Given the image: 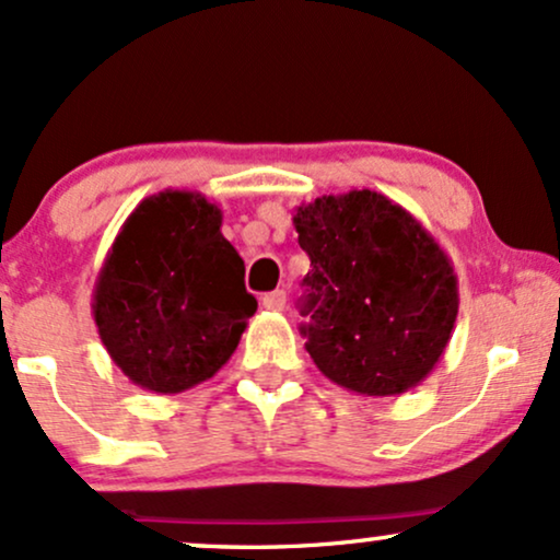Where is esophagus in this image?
<instances>
[{
  "label": "esophagus",
  "instance_id": "34e87169",
  "mask_svg": "<svg viewBox=\"0 0 560 560\" xmlns=\"http://www.w3.org/2000/svg\"><path fill=\"white\" fill-rule=\"evenodd\" d=\"M262 307H266V311H284V307H287V294L281 292V289L262 294Z\"/></svg>",
  "mask_w": 560,
  "mask_h": 560
}]
</instances>
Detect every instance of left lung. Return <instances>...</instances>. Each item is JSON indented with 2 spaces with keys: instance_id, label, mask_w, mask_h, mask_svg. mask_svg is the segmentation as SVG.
<instances>
[{
  "instance_id": "8db88e82",
  "label": "left lung",
  "mask_w": 560,
  "mask_h": 560,
  "mask_svg": "<svg viewBox=\"0 0 560 560\" xmlns=\"http://www.w3.org/2000/svg\"><path fill=\"white\" fill-rule=\"evenodd\" d=\"M311 258L302 326L326 378L365 397L419 387L458 318L453 260L402 205L371 189L324 195L294 208Z\"/></svg>"
}]
</instances>
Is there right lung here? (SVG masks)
Instances as JSON below:
<instances>
[{
    "label": "right lung",
    "instance_id": "obj_1",
    "mask_svg": "<svg viewBox=\"0 0 560 560\" xmlns=\"http://www.w3.org/2000/svg\"><path fill=\"white\" fill-rule=\"evenodd\" d=\"M221 223L199 191L165 189L141 199L107 249L92 316L107 355L141 389L178 395L208 382L258 311Z\"/></svg>",
    "mask_w": 560,
    "mask_h": 560
}]
</instances>
